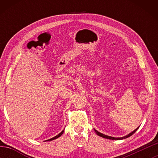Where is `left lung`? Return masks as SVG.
<instances>
[{
	"mask_svg": "<svg viewBox=\"0 0 158 158\" xmlns=\"http://www.w3.org/2000/svg\"><path fill=\"white\" fill-rule=\"evenodd\" d=\"M139 127H137V129L136 130H135L133 131V132H132L131 133H130L129 135H126L125 136V137H121V138H116V137H109V136H107V135H103V134H102V133H100V132H99L98 131H97L96 130H95V132H96V134H97L98 135H99L100 136V137H103V138H106V139H112V140H119V139H125V138H127V137H130V136H132L134 133H135L136 131L137 130V129H138Z\"/></svg>",
	"mask_w": 158,
	"mask_h": 158,
	"instance_id": "obj_1",
	"label": "left lung"
}]
</instances>
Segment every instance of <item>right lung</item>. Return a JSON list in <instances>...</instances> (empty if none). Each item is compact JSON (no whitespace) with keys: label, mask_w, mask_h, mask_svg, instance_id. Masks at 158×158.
<instances>
[{"label":"right lung","mask_w":158,"mask_h":158,"mask_svg":"<svg viewBox=\"0 0 158 158\" xmlns=\"http://www.w3.org/2000/svg\"><path fill=\"white\" fill-rule=\"evenodd\" d=\"M63 132H64V130H63L62 132H61L60 133L58 134V135H56V137H53V138H52V139H48V140H47V141H52V140H53V139H57V138H58V137H60V136L63 135Z\"/></svg>","instance_id":"obj_1"}]
</instances>
